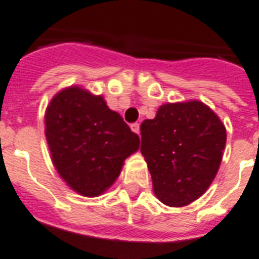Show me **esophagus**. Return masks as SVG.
Segmentation results:
<instances>
[{
  "label": "esophagus",
  "mask_w": 259,
  "mask_h": 259,
  "mask_svg": "<svg viewBox=\"0 0 259 259\" xmlns=\"http://www.w3.org/2000/svg\"><path fill=\"white\" fill-rule=\"evenodd\" d=\"M130 129L133 130L136 135H140V124L139 123H133L132 126H130Z\"/></svg>",
  "instance_id": "1"
}]
</instances>
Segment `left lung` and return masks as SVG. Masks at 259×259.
Here are the masks:
<instances>
[{"label":"left lung","mask_w":259,"mask_h":259,"mask_svg":"<svg viewBox=\"0 0 259 259\" xmlns=\"http://www.w3.org/2000/svg\"><path fill=\"white\" fill-rule=\"evenodd\" d=\"M141 154L152 190L168 206L200 198L215 179L226 144V127L204 102H168L140 126Z\"/></svg>","instance_id":"left-lung-1"}]
</instances>
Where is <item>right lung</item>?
Listing matches in <instances>:
<instances>
[{
    "label": "right lung",
    "instance_id": "obj_1",
    "mask_svg": "<svg viewBox=\"0 0 259 259\" xmlns=\"http://www.w3.org/2000/svg\"><path fill=\"white\" fill-rule=\"evenodd\" d=\"M51 161L61 179L84 197H98L115 183L124 159L140 147L123 118L102 96L69 85L51 98L44 115Z\"/></svg>",
    "mask_w": 259,
    "mask_h": 259
}]
</instances>
